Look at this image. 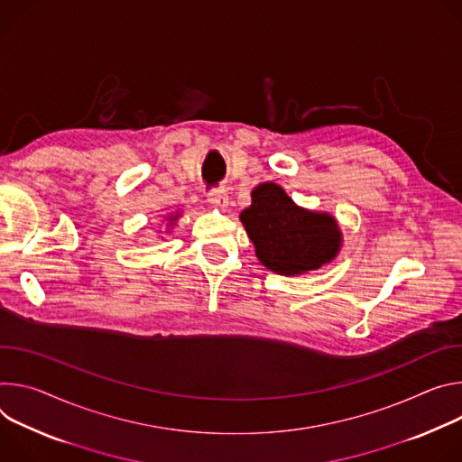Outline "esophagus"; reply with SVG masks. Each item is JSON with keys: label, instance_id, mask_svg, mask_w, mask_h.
<instances>
[{"label": "esophagus", "instance_id": "obj_1", "mask_svg": "<svg viewBox=\"0 0 462 462\" xmlns=\"http://www.w3.org/2000/svg\"><path fill=\"white\" fill-rule=\"evenodd\" d=\"M209 201L211 203H215V205H218V208H226L227 205V190L224 189V187H215V189H211L209 190Z\"/></svg>", "mask_w": 462, "mask_h": 462}]
</instances>
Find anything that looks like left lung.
I'll use <instances>...</instances> for the list:
<instances>
[{
  "mask_svg": "<svg viewBox=\"0 0 462 462\" xmlns=\"http://www.w3.org/2000/svg\"><path fill=\"white\" fill-rule=\"evenodd\" d=\"M251 199L240 220L268 270L300 275L336 257L341 233L330 215L297 208L275 183L259 185L251 192Z\"/></svg>",
  "mask_w": 462,
  "mask_h": 462,
  "instance_id": "8db88e82",
  "label": "left lung"
}]
</instances>
